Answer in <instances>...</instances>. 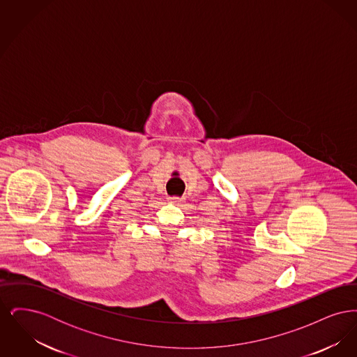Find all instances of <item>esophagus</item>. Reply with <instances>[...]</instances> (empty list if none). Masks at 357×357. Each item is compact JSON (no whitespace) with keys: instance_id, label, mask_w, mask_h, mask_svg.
<instances>
[{"instance_id":"34e87169","label":"esophagus","mask_w":357,"mask_h":357,"mask_svg":"<svg viewBox=\"0 0 357 357\" xmlns=\"http://www.w3.org/2000/svg\"><path fill=\"white\" fill-rule=\"evenodd\" d=\"M182 201H183V199L179 198V197H170V198H169V202H170V204H182Z\"/></svg>"}]
</instances>
